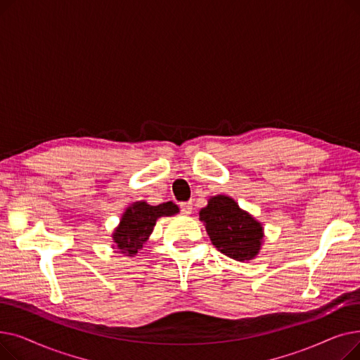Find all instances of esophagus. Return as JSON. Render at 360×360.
<instances>
[{
  "label": "esophagus",
  "instance_id": "34e87169",
  "mask_svg": "<svg viewBox=\"0 0 360 360\" xmlns=\"http://www.w3.org/2000/svg\"><path fill=\"white\" fill-rule=\"evenodd\" d=\"M181 210H182L184 214H191V212H193V202L191 201L181 202Z\"/></svg>",
  "mask_w": 360,
  "mask_h": 360
}]
</instances>
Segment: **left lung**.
Listing matches in <instances>:
<instances>
[{"label":"left lung","instance_id":"obj_1","mask_svg":"<svg viewBox=\"0 0 360 360\" xmlns=\"http://www.w3.org/2000/svg\"><path fill=\"white\" fill-rule=\"evenodd\" d=\"M212 243L224 255L248 261L258 255L264 238L262 224L228 195H216L200 210Z\"/></svg>","mask_w":360,"mask_h":360}]
</instances>
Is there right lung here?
<instances>
[{"label":"right lung","instance_id":"1","mask_svg":"<svg viewBox=\"0 0 360 360\" xmlns=\"http://www.w3.org/2000/svg\"><path fill=\"white\" fill-rule=\"evenodd\" d=\"M176 213H179V209L172 201L159 205H150L146 201L132 202L122 214L118 228L113 231L112 239L121 254L134 257L153 232L156 220Z\"/></svg>","mask_w":360,"mask_h":360}]
</instances>
